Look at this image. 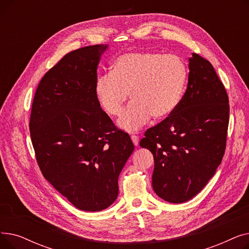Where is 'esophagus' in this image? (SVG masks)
I'll list each match as a JSON object with an SVG mask.
<instances>
[{
    "instance_id": "34e87169",
    "label": "esophagus",
    "mask_w": 249,
    "mask_h": 249,
    "mask_svg": "<svg viewBox=\"0 0 249 249\" xmlns=\"http://www.w3.org/2000/svg\"><path fill=\"white\" fill-rule=\"evenodd\" d=\"M131 140H132L133 144H134L135 146H138V144H139V137H138V136L132 135V136H131Z\"/></svg>"
}]
</instances>
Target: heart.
<instances>
[{"instance_id":"obj_1","label":"heart","mask_w":249,"mask_h":249,"mask_svg":"<svg viewBox=\"0 0 249 249\" xmlns=\"http://www.w3.org/2000/svg\"><path fill=\"white\" fill-rule=\"evenodd\" d=\"M187 81V65L178 55L128 52L114 60L111 72L97 78L95 94L112 117L120 116L130 94L132 102L118 123L127 131H136L151 116L158 120L171 116L184 96Z\"/></svg>"}]
</instances>
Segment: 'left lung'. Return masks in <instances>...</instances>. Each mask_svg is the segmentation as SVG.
<instances>
[{
  "label": "left lung",
  "instance_id": "1",
  "mask_svg": "<svg viewBox=\"0 0 249 249\" xmlns=\"http://www.w3.org/2000/svg\"><path fill=\"white\" fill-rule=\"evenodd\" d=\"M187 90L177 110L146 130L140 146L153 154L152 188L169 203L199 194L215 175L226 148L229 100L213 65L189 58Z\"/></svg>",
  "mask_w": 249,
  "mask_h": 249
}]
</instances>
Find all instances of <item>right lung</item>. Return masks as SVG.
<instances>
[{
	"instance_id": "right-lung-1",
	"label": "right lung",
	"mask_w": 249,
	"mask_h": 249,
	"mask_svg": "<svg viewBox=\"0 0 249 249\" xmlns=\"http://www.w3.org/2000/svg\"><path fill=\"white\" fill-rule=\"evenodd\" d=\"M108 45L65 54L42 77L32 103L30 136L43 177L74 207L97 212L118 197V178L134 150L95 94Z\"/></svg>"
}]
</instances>
